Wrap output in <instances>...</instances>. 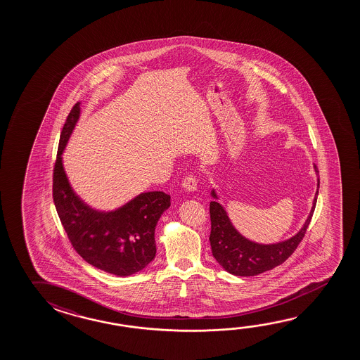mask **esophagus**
I'll return each mask as SVG.
<instances>
[{"label":"esophagus","mask_w":360,"mask_h":360,"mask_svg":"<svg viewBox=\"0 0 360 360\" xmlns=\"http://www.w3.org/2000/svg\"><path fill=\"white\" fill-rule=\"evenodd\" d=\"M182 186L186 192H195L197 191V179L193 176H188L184 178Z\"/></svg>","instance_id":"34e87169"}]
</instances>
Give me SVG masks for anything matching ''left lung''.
I'll list each match as a JSON object with an SVG mask.
<instances>
[{"label":"left lung","instance_id":"8db88e82","mask_svg":"<svg viewBox=\"0 0 360 360\" xmlns=\"http://www.w3.org/2000/svg\"><path fill=\"white\" fill-rule=\"evenodd\" d=\"M314 171L318 176V188L312 200L311 211L305 224L294 236L276 243H259L250 240L238 232L232 224L229 213L219 202L216 189L212 188L213 200L210 203L211 214V250L213 257L224 270L235 276H256L262 272L272 270L281 265L292 255L311 221L312 213L316 206L319 193V171L314 165Z\"/></svg>","mask_w":360,"mask_h":360}]
</instances>
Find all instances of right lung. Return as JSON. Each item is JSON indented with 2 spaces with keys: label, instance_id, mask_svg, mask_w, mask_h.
<instances>
[{
  "label": "right lung",
  "instance_id": "right-lung-1",
  "mask_svg": "<svg viewBox=\"0 0 360 360\" xmlns=\"http://www.w3.org/2000/svg\"><path fill=\"white\" fill-rule=\"evenodd\" d=\"M80 114L82 106L77 103L60 134L53 168V203L77 254L99 270L129 276L142 271L155 257V226L171 206V195L162 191L143 192L110 211L88 205L71 187L63 163Z\"/></svg>",
  "mask_w": 360,
  "mask_h": 360
}]
</instances>
